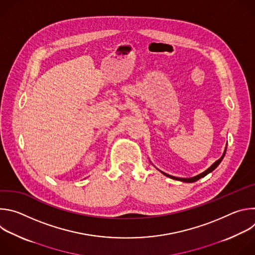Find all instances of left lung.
<instances>
[{"mask_svg": "<svg viewBox=\"0 0 255 255\" xmlns=\"http://www.w3.org/2000/svg\"><path fill=\"white\" fill-rule=\"evenodd\" d=\"M226 149H227V145H226V147H225V150H224V152H223V154H222V156L218 159V160H216L209 168H207L205 171H203L202 173H200V174H198V175H196V176H193V177H187V178H185V177H176V176H173V175H170V174H168V173H165V172H163V171H161V170H159L161 173H163L165 176H167V177H170V178H172V179H175V180H180V181H185V183H195V181H197V180H199L200 178H202V177H204V176H206L208 173H210V172H212L218 165L220 164V162L223 160V158H224V156H225V153H226Z\"/></svg>", "mask_w": 255, "mask_h": 255, "instance_id": "obj_1", "label": "left lung"}]
</instances>
